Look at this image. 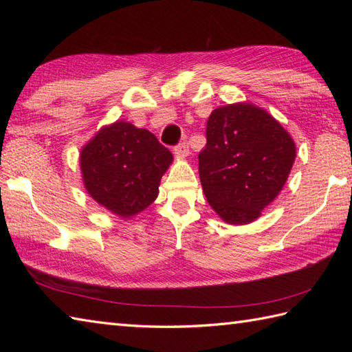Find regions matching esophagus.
<instances>
[{
    "label": "esophagus",
    "mask_w": 352,
    "mask_h": 352,
    "mask_svg": "<svg viewBox=\"0 0 352 352\" xmlns=\"http://www.w3.org/2000/svg\"><path fill=\"white\" fill-rule=\"evenodd\" d=\"M174 154L178 157V159H186L189 155V145L183 142V144H178L174 148Z\"/></svg>",
    "instance_id": "34e87169"
}]
</instances>
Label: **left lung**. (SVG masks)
<instances>
[{
	"label": "left lung",
	"instance_id": "1",
	"mask_svg": "<svg viewBox=\"0 0 352 352\" xmlns=\"http://www.w3.org/2000/svg\"><path fill=\"white\" fill-rule=\"evenodd\" d=\"M199 153V178L207 203L231 226H246L278 197L295 163L289 131L251 102L214 109Z\"/></svg>",
	"mask_w": 352,
	"mask_h": 352
}]
</instances>
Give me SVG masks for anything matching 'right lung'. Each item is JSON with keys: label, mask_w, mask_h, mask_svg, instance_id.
Listing matches in <instances>:
<instances>
[{"label": "right lung", "mask_w": 352, "mask_h": 352, "mask_svg": "<svg viewBox=\"0 0 352 352\" xmlns=\"http://www.w3.org/2000/svg\"><path fill=\"white\" fill-rule=\"evenodd\" d=\"M172 160L151 131L116 121L101 126L81 148V180L95 203L129 219L154 203Z\"/></svg>", "instance_id": "add662e5"}]
</instances>
